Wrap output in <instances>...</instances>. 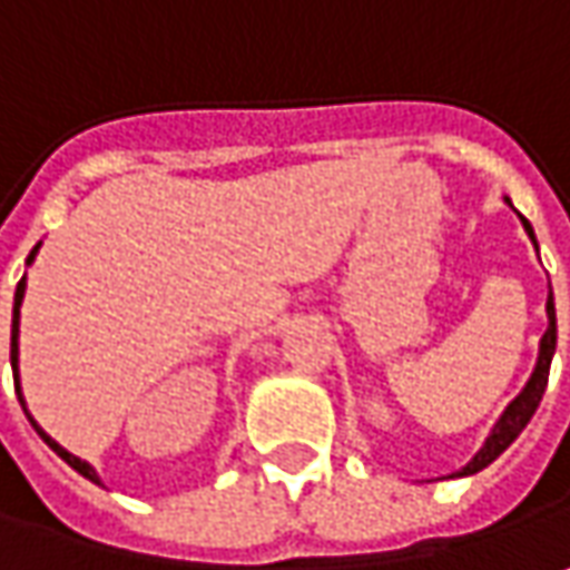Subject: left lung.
Returning <instances> with one entry per match:
<instances>
[{
	"mask_svg": "<svg viewBox=\"0 0 570 570\" xmlns=\"http://www.w3.org/2000/svg\"><path fill=\"white\" fill-rule=\"evenodd\" d=\"M511 205V202H508ZM520 224L527 229V236L533 239V246H537V236H533V226L530 220L520 214ZM546 315H549V327H546V334H542L540 341V360H537V368H533V375H530V382L527 387L520 391L514 401L508 403V410L501 413V420L495 422V429L489 432V439L482 444L480 451H476V458L466 463L463 470H458L454 476H473V473H480L482 466H489V463L499 458L501 451L508 448V444L518 439L520 432L527 429V422L533 420V413H537V406H540L542 394H546V384H549V365H552V353H556V337H559V327H556V299H552V289H549V299H546Z\"/></svg>",
	"mask_w": 570,
	"mask_h": 570,
	"instance_id": "left-lung-1",
	"label": "left lung"
}]
</instances>
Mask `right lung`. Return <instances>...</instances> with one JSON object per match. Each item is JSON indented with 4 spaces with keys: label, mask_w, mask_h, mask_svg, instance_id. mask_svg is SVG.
I'll use <instances>...</instances> for the list:
<instances>
[{
    "label": "right lung",
    "mask_w": 570,
    "mask_h": 570,
    "mask_svg": "<svg viewBox=\"0 0 570 570\" xmlns=\"http://www.w3.org/2000/svg\"><path fill=\"white\" fill-rule=\"evenodd\" d=\"M37 248H40V246L30 248L28 265H30V262H33V255H37ZM21 299H24V277L18 281V289H14V308H11V372H14V391H18V401H21V406H24V397H21V384H18V318H21ZM24 413H28V406H24ZM28 420H30V425L37 429V435H40L43 442L50 444L52 451H56V454H59L62 461L69 463L71 470H78V473H81L85 480L97 482V485H100V476H97V470H94V466H90L88 461H81V458H75V454H69V451H66L62 444L52 442L50 435H47V432H43V429H40V425L33 422V416H30V413H28Z\"/></svg>",
    "instance_id": "1"
}]
</instances>
